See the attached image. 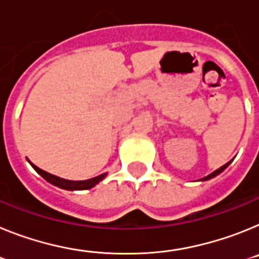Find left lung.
Masks as SVG:
<instances>
[{
	"mask_svg": "<svg viewBox=\"0 0 259 259\" xmlns=\"http://www.w3.org/2000/svg\"><path fill=\"white\" fill-rule=\"evenodd\" d=\"M229 163H231V161H229ZM229 163H227V164H224L223 167H220L219 169H217V170H213L212 173H210V175H208V176H206V177H203V179L202 180H210V179H212V177H215V176H218V175H219V173H222L223 172L224 169H226L227 167H228L229 165Z\"/></svg>",
	"mask_w": 259,
	"mask_h": 259,
	"instance_id": "1",
	"label": "left lung"
}]
</instances>
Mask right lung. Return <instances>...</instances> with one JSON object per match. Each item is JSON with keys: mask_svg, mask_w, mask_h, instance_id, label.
<instances>
[{"mask_svg": "<svg viewBox=\"0 0 259 259\" xmlns=\"http://www.w3.org/2000/svg\"><path fill=\"white\" fill-rule=\"evenodd\" d=\"M35 170L37 173H40L44 179L48 181V183L53 184V185L58 186V188H62V189H66V190H83V189H91L96 185L98 183H100L103 179L105 177V173L104 175H100L98 177H94V179H90V180H84V181H71V180H65L61 179V177L55 176V175H52V173L46 172V170H42L41 168L36 167L35 164L31 163Z\"/></svg>", "mask_w": 259, "mask_h": 259, "instance_id": "obj_1", "label": "right lung"}]
</instances>
